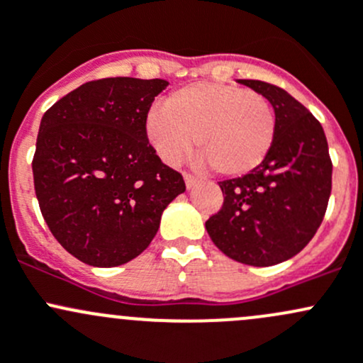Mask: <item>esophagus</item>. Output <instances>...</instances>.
<instances>
[{"label": "esophagus", "instance_id": "esophagus-1", "mask_svg": "<svg viewBox=\"0 0 363 363\" xmlns=\"http://www.w3.org/2000/svg\"><path fill=\"white\" fill-rule=\"evenodd\" d=\"M183 178H185L186 189H192V186L197 183V178L192 177V174H190V173H183Z\"/></svg>", "mask_w": 363, "mask_h": 363}]
</instances>
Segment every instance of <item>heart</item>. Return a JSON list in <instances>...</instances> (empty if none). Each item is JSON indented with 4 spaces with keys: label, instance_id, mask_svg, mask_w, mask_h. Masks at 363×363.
I'll use <instances>...</instances> for the list:
<instances>
[{
    "label": "heart",
    "instance_id": "b5f03b06",
    "mask_svg": "<svg viewBox=\"0 0 363 363\" xmlns=\"http://www.w3.org/2000/svg\"><path fill=\"white\" fill-rule=\"evenodd\" d=\"M145 134L167 164H177L197 134L204 162L227 177H241L267 157L274 143L276 115L259 92L197 82L171 92L164 106L152 108L145 118Z\"/></svg>",
    "mask_w": 363,
    "mask_h": 363
}]
</instances>
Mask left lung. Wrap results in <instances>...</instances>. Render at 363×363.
I'll return each mask as SVG.
<instances>
[{"label":"left lung","mask_w":363,"mask_h":363,"mask_svg":"<svg viewBox=\"0 0 363 363\" xmlns=\"http://www.w3.org/2000/svg\"><path fill=\"white\" fill-rule=\"evenodd\" d=\"M271 103L276 136L259 167L220 182L223 206L206 230L229 259L267 267L297 255L318 230L332 190L323 127L286 91L260 80H238Z\"/></svg>","instance_id":"left-lung-1"}]
</instances>
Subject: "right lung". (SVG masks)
I'll list each match as a JSON object with an SVG mask.
<instances>
[{"label":"right lung","mask_w":363,"mask_h":363,"mask_svg":"<svg viewBox=\"0 0 363 363\" xmlns=\"http://www.w3.org/2000/svg\"><path fill=\"white\" fill-rule=\"evenodd\" d=\"M169 82H87L45 111L33 157L40 209L54 238L82 262L115 267L148 248L167 204L185 192L145 134Z\"/></svg>","instance_id":"obj_1"}]
</instances>
